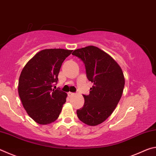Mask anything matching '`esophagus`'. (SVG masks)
<instances>
[{"label":"esophagus","mask_w":156,"mask_h":156,"mask_svg":"<svg viewBox=\"0 0 156 156\" xmlns=\"http://www.w3.org/2000/svg\"><path fill=\"white\" fill-rule=\"evenodd\" d=\"M73 95H74V94L72 93V92H69V93H68V96H73Z\"/></svg>","instance_id":"1"}]
</instances>
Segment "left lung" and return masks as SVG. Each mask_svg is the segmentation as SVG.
<instances>
[{"instance_id": "obj_1", "label": "left lung", "mask_w": 156, "mask_h": 156, "mask_svg": "<svg viewBox=\"0 0 156 156\" xmlns=\"http://www.w3.org/2000/svg\"><path fill=\"white\" fill-rule=\"evenodd\" d=\"M83 60L87 77L94 83L88 96L83 95V107L78 109L80 121L89 126L103 122L113 112L122 97L125 77L121 67L112 56L98 47L87 46L73 51Z\"/></svg>"}]
</instances>
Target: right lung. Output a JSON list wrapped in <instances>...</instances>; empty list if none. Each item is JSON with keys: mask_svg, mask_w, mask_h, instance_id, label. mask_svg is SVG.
Masks as SVG:
<instances>
[{"mask_svg": "<svg viewBox=\"0 0 156 156\" xmlns=\"http://www.w3.org/2000/svg\"><path fill=\"white\" fill-rule=\"evenodd\" d=\"M73 50L47 49L39 51L25 65L18 81V94L27 114L40 125L59 117L67 94L52 89L58 80L62 63Z\"/></svg>", "mask_w": 156, "mask_h": 156, "instance_id": "obj_1", "label": "right lung"}]
</instances>
